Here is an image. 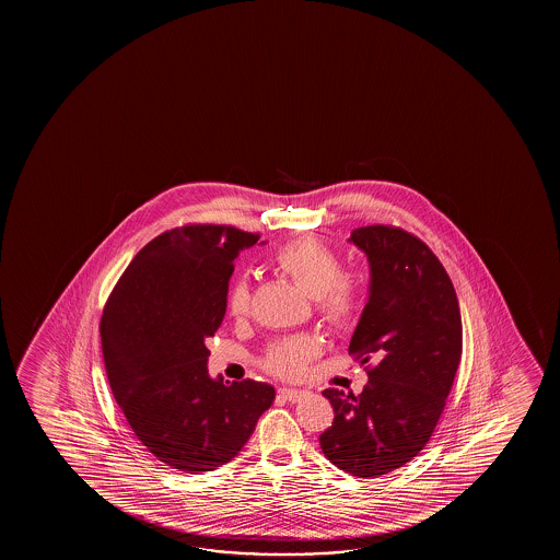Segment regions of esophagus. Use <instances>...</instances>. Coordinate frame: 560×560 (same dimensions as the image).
<instances>
[{"label": "esophagus", "mask_w": 560, "mask_h": 560, "mask_svg": "<svg viewBox=\"0 0 560 560\" xmlns=\"http://www.w3.org/2000/svg\"><path fill=\"white\" fill-rule=\"evenodd\" d=\"M307 392L296 390V388H281L279 396L287 399V401H299L300 398H304Z\"/></svg>", "instance_id": "1"}]
</instances>
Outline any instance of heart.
<instances>
[{"label":"heart","instance_id":"heart-1","mask_svg":"<svg viewBox=\"0 0 560 560\" xmlns=\"http://www.w3.org/2000/svg\"><path fill=\"white\" fill-rule=\"evenodd\" d=\"M279 268L317 302L323 322L335 329H346L360 310V291L350 279L342 277V264L335 250L314 237L294 238L276 254ZM253 289L250 279L237 276L228 289V312L245 317L250 312ZM319 353V342L310 335L284 338L269 348L266 368L277 376L294 378L306 371L307 363Z\"/></svg>","mask_w":560,"mask_h":560}]
</instances>
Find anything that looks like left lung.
Returning a JSON list of instances; mask_svg holds the SVG:
<instances>
[{"instance_id": "8db88e82", "label": "left lung", "mask_w": 560, "mask_h": 560, "mask_svg": "<svg viewBox=\"0 0 560 560\" xmlns=\"http://www.w3.org/2000/svg\"><path fill=\"white\" fill-rule=\"evenodd\" d=\"M369 261V294L348 352L369 360L358 396L323 392L335 421L325 457L358 478L388 475L427 445L452 390L463 350L459 302L429 246L407 231L368 225L348 238Z\"/></svg>"}]
</instances>
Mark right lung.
Listing matches in <instances>:
<instances>
[{
	"mask_svg": "<svg viewBox=\"0 0 560 560\" xmlns=\"http://www.w3.org/2000/svg\"><path fill=\"white\" fill-rule=\"evenodd\" d=\"M258 235L185 225L143 246L108 296L101 346L108 384L139 442L200 475L230 463L276 399L271 384L208 375L207 338L228 307L241 250Z\"/></svg>",
	"mask_w": 560,
	"mask_h": 560,
	"instance_id": "right-lung-1",
	"label": "right lung"
}]
</instances>
